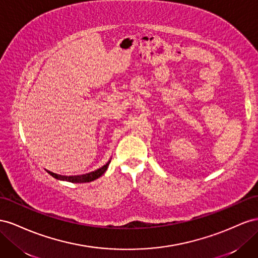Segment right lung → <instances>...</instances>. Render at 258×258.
<instances>
[{"label":"right lung","mask_w":258,"mask_h":258,"mask_svg":"<svg viewBox=\"0 0 258 258\" xmlns=\"http://www.w3.org/2000/svg\"><path fill=\"white\" fill-rule=\"evenodd\" d=\"M110 161H111V160H109L104 166L97 168L96 171L91 172V173H87V174H82V175L63 176V175H59V174H55V173L49 172V171H47V173L49 175L53 176L54 178L58 179V180H63V181H69V182H75V183H78V182H80V183L81 182H90V181H93L95 179L99 178L101 175L105 174V172L107 171V168H108V166L110 164Z\"/></svg>","instance_id":"add662e5"}]
</instances>
